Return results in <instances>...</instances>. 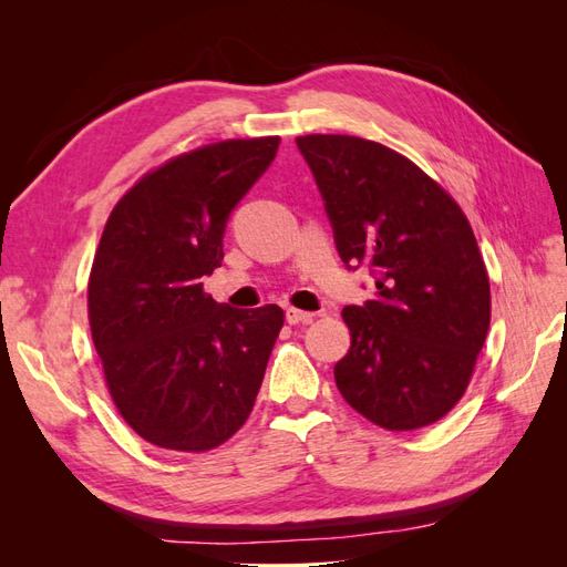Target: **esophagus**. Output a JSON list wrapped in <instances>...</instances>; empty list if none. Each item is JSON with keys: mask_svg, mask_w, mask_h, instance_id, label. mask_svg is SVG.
<instances>
[{"mask_svg": "<svg viewBox=\"0 0 567 567\" xmlns=\"http://www.w3.org/2000/svg\"><path fill=\"white\" fill-rule=\"evenodd\" d=\"M312 312H302V310H296V307H288V310H286V321L288 323H310L312 321Z\"/></svg>", "mask_w": 567, "mask_h": 567, "instance_id": "esophagus-1", "label": "esophagus"}]
</instances>
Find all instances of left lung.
<instances>
[{
  "mask_svg": "<svg viewBox=\"0 0 567 567\" xmlns=\"http://www.w3.org/2000/svg\"><path fill=\"white\" fill-rule=\"evenodd\" d=\"M348 269L375 296L348 305L333 367L346 402L388 431L440 421L466 392L489 329V279L454 198L398 151L348 134L296 140Z\"/></svg>",
  "mask_w": 567,
  "mask_h": 567,
  "instance_id": "left-lung-1",
  "label": "left lung"
}]
</instances>
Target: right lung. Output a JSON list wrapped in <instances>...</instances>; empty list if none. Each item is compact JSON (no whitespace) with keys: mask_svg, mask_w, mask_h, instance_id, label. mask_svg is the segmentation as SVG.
<instances>
[{"mask_svg":"<svg viewBox=\"0 0 567 567\" xmlns=\"http://www.w3.org/2000/svg\"><path fill=\"white\" fill-rule=\"evenodd\" d=\"M279 136L203 146L120 198L92 265L90 326L111 398L136 435L208 452L250 416L284 326L279 305L236 310L203 293L227 221Z\"/></svg>","mask_w":567,"mask_h":567,"instance_id":"add662e5","label":"right lung"}]
</instances>
